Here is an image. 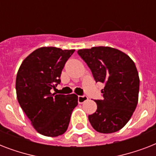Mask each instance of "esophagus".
Here are the masks:
<instances>
[{"label":"esophagus","mask_w":156,"mask_h":156,"mask_svg":"<svg viewBox=\"0 0 156 156\" xmlns=\"http://www.w3.org/2000/svg\"><path fill=\"white\" fill-rule=\"evenodd\" d=\"M88 100L87 96H85V95H83V96H78V104H83V103L87 101Z\"/></svg>","instance_id":"34e87169"}]
</instances>
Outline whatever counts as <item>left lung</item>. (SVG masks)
Instances as JSON below:
<instances>
[{
	"label": "left lung",
	"instance_id": "1",
	"mask_svg": "<svg viewBox=\"0 0 156 156\" xmlns=\"http://www.w3.org/2000/svg\"><path fill=\"white\" fill-rule=\"evenodd\" d=\"M87 64L95 82L104 83V99L95 100L97 110L88 116L97 132L114 133L129 121L138 101L139 77L133 60L111 47H93L78 51Z\"/></svg>",
	"mask_w": 156,
	"mask_h": 156
}]
</instances>
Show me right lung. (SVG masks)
Listing matches in <instances>:
<instances>
[{
  "label": "right lung",
  "instance_id": "1",
  "mask_svg": "<svg viewBox=\"0 0 156 156\" xmlns=\"http://www.w3.org/2000/svg\"><path fill=\"white\" fill-rule=\"evenodd\" d=\"M74 49L56 47L37 48L24 59L16 78L18 101L38 133L57 137L68 129L78 95L51 93L60 83L65 64Z\"/></svg>",
  "mask_w": 156,
  "mask_h": 156
}]
</instances>
